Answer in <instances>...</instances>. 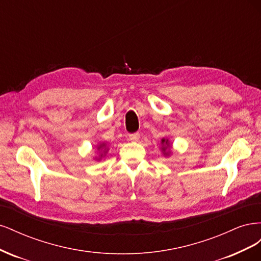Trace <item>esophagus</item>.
Wrapping results in <instances>:
<instances>
[{
    "mask_svg": "<svg viewBox=\"0 0 261 261\" xmlns=\"http://www.w3.org/2000/svg\"><path fill=\"white\" fill-rule=\"evenodd\" d=\"M128 138H129L130 141H138L139 140V134L138 133L130 134V135L128 136Z\"/></svg>",
    "mask_w": 261,
    "mask_h": 261,
    "instance_id": "34e87169",
    "label": "esophagus"
}]
</instances>
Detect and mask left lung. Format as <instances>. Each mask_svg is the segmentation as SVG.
I'll use <instances>...</instances> for the list:
<instances>
[{"mask_svg": "<svg viewBox=\"0 0 261 261\" xmlns=\"http://www.w3.org/2000/svg\"><path fill=\"white\" fill-rule=\"evenodd\" d=\"M161 152L164 156H170L172 154V144L169 138L161 139Z\"/></svg>", "mask_w": 261, "mask_h": 261, "instance_id": "obj_1", "label": "left lung"}]
</instances>
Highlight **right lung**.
Here are the masks:
<instances>
[{
  "label": "right lung",
  "mask_w": 261,
  "mask_h": 261,
  "mask_svg": "<svg viewBox=\"0 0 261 261\" xmlns=\"http://www.w3.org/2000/svg\"><path fill=\"white\" fill-rule=\"evenodd\" d=\"M97 155L93 156V160L96 161H101L103 158L107 156V153L109 152V148H110V145L107 144V143H99L97 146Z\"/></svg>",
  "instance_id": "right-lung-1"
}]
</instances>
